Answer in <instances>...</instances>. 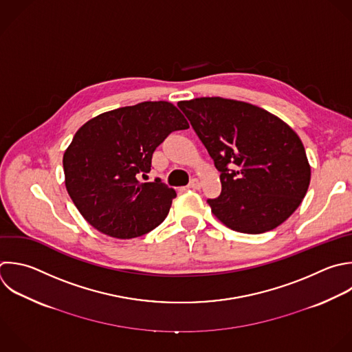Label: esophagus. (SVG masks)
Instances as JSON below:
<instances>
[{
    "label": "esophagus",
    "instance_id": "obj_1",
    "mask_svg": "<svg viewBox=\"0 0 352 352\" xmlns=\"http://www.w3.org/2000/svg\"><path fill=\"white\" fill-rule=\"evenodd\" d=\"M201 187V183H199V180H197V179H192L190 183H188V186H187V188H191V190H198Z\"/></svg>",
    "mask_w": 352,
    "mask_h": 352
}]
</instances>
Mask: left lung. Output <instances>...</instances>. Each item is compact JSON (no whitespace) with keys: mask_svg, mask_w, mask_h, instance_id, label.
<instances>
[{"mask_svg":"<svg viewBox=\"0 0 352 352\" xmlns=\"http://www.w3.org/2000/svg\"><path fill=\"white\" fill-rule=\"evenodd\" d=\"M177 106L220 172L221 192L208 204L223 224L261 234L298 208L311 168L300 138L287 124L257 106L223 98Z\"/></svg>","mask_w":352,"mask_h":352,"instance_id":"left-lung-1","label":"left lung"}]
</instances>
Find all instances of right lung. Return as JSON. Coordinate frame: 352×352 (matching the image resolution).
Returning a JSON list of instances; mask_svg holds the SVG:
<instances>
[{"label":"right lung","instance_id":"1","mask_svg":"<svg viewBox=\"0 0 352 352\" xmlns=\"http://www.w3.org/2000/svg\"><path fill=\"white\" fill-rule=\"evenodd\" d=\"M188 128L168 102H143L103 113L84 124L63 155L66 188L84 219L100 232L129 239L150 232L169 213L176 191L151 170L155 148Z\"/></svg>","mask_w":352,"mask_h":352}]
</instances>
